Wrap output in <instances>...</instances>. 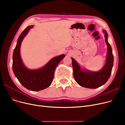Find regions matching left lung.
I'll list each match as a JSON object with an SVG mask.
<instances>
[{
  "mask_svg": "<svg viewBox=\"0 0 125 125\" xmlns=\"http://www.w3.org/2000/svg\"><path fill=\"white\" fill-rule=\"evenodd\" d=\"M105 41L108 47L107 60L105 65L97 72L82 70L77 62L72 58L73 71V77L75 81L80 86L89 89H96L105 84L109 79L113 65V55L111 46L108 42V34L105 30Z\"/></svg>",
  "mask_w": 125,
  "mask_h": 125,
  "instance_id": "obj_1",
  "label": "left lung"
}]
</instances>
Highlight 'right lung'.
I'll return each mask as SVG.
<instances>
[{"instance_id": "right-lung-1", "label": "right lung", "mask_w": 125, "mask_h": 125, "mask_svg": "<svg viewBox=\"0 0 125 125\" xmlns=\"http://www.w3.org/2000/svg\"><path fill=\"white\" fill-rule=\"evenodd\" d=\"M33 26H28L18 37L13 54L12 68L18 80L25 88L32 91H39L49 87L53 79L55 69L65 57L61 54L51 59L43 67L31 70L23 64L20 55V48L22 40Z\"/></svg>"}]
</instances>
